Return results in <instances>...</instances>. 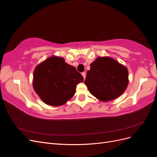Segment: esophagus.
I'll use <instances>...</instances> for the list:
<instances>
[{"label": "esophagus", "mask_w": 157, "mask_h": 157, "mask_svg": "<svg viewBox=\"0 0 157 157\" xmlns=\"http://www.w3.org/2000/svg\"><path fill=\"white\" fill-rule=\"evenodd\" d=\"M86 73H85V72H83V73H82V77H84V79L85 78V77H86Z\"/></svg>", "instance_id": "esophagus-1"}]
</instances>
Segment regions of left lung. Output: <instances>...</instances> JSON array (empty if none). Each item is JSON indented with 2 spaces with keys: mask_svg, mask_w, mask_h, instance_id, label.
I'll return each mask as SVG.
<instances>
[{
  "mask_svg": "<svg viewBox=\"0 0 157 157\" xmlns=\"http://www.w3.org/2000/svg\"><path fill=\"white\" fill-rule=\"evenodd\" d=\"M129 80L128 69L110 57H98L90 64L84 83L89 92L103 102L113 100L124 92Z\"/></svg>",
  "mask_w": 157,
  "mask_h": 157,
  "instance_id": "obj_1",
  "label": "left lung"
}]
</instances>
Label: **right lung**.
Segmentation results:
<instances>
[{
  "mask_svg": "<svg viewBox=\"0 0 157 157\" xmlns=\"http://www.w3.org/2000/svg\"><path fill=\"white\" fill-rule=\"evenodd\" d=\"M83 80L81 74L63 58L52 56L35 67L33 86L44 103L58 107L74 96L77 85Z\"/></svg>",
  "mask_w": 157,
  "mask_h": 157,
  "instance_id": "obj_1",
  "label": "right lung"
}]
</instances>
